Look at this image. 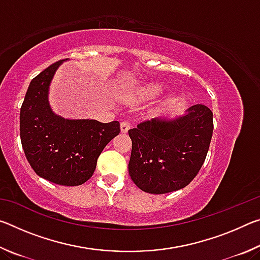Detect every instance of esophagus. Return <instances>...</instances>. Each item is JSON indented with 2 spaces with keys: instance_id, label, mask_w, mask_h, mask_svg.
Returning <instances> with one entry per match:
<instances>
[{
  "instance_id": "34e87169",
  "label": "esophagus",
  "mask_w": 260,
  "mask_h": 260,
  "mask_svg": "<svg viewBox=\"0 0 260 260\" xmlns=\"http://www.w3.org/2000/svg\"><path fill=\"white\" fill-rule=\"evenodd\" d=\"M131 124H129V121H122L121 124H120V129H121V133H127V132H128L129 129H131Z\"/></svg>"
}]
</instances>
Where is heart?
<instances>
[{
	"label": "heart",
	"instance_id": "b5f03b06",
	"mask_svg": "<svg viewBox=\"0 0 260 260\" xmlns=\"http://www.w3.org/2000/svg\"><path fill=\"white\" fill-rule=\"evenodd\" d=\"M162 93H164L162 87L159 85H156V83L144 87L142 90V95L147 99H157L159 98Z\"/></svg>",
	"mask_w": 260,
	"mask_h": 260
}]
</instances>
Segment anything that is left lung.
<instances>
[{
  "instance_id": "1",
  "label": "left lung",
  "mask_w": 260,
  "mask_h": 260,
  "mask_svg": "<svg viewBox=\"0 0 260 260\" xmlns=\"http://www.w3.org/2000/svg\"><path fill=\"white\" fill-rule=\"evenodd\" d=\"M213 133V113L196 104L175 119L140 122L129 129L131 179L141 190L166 193L182 189L200 172Z\"/></svg>"
}]
</instances>
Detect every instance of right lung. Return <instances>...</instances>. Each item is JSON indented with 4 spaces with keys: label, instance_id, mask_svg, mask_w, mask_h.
I'll use <instances>...</instances> for the list:
<instances>
[{
    "label": "right lung",
    "instance_id": "add662e5",
    "mask_svg": "<svg viewBox=\"0 0 260 260\" xmlns=\"http://www.w3.org/2000/svg\"><path fill=\"white\" fill-rule=\"evenodd\" d=\"M56 61L30 81L20 109V140L39 177L60 186H80L91 178L105 146L120 133L118 121L64 119L50 109L48 94Z\"/></svg>",
    "mask_w": 260,
    "mask_h": 260
}]
</instances>
